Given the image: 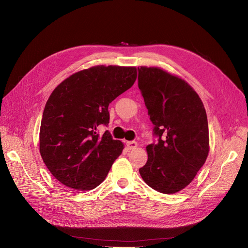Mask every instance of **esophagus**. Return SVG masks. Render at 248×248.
I'll use <instances>...</instances> for the list:
<instances>
[{
	"instance_id": "obj_1",
	"label": "esophagus",
	"mask_w": 248,
	"mask_h": 248,
	"mask_svg": "<svg viewBox=\"0 0 248 248\" xmlns=\"http://www.w3.org/2000/svg\"><path fill=\"white\" fill-rule=\"evenodd\" d=\"M126 147L128 150H135L138 147V142L135 140L132 141H126Z\"/></svg>"
}]
</instances>
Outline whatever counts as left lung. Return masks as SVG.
Instances as JSON below:
<instances>
[{"label": "left lung", "mask_w": 248, "mask_h": 248, "mask_svg": "<svg viewBox=\"0 0 248 248\" xmlns=\"http://www.w3.org/2000/svg\"><path fill=\"white\" fill-rule=\"evenodd\" d=\"M141 91L159 137L148 145V162L139 172L154 190L175 194L187 187L209 153L204 104L184 79L160 67H138Z\"/></svg>", "instance_id": "8db88e82"}]
</instances>
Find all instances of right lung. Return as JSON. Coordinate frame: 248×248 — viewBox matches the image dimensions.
Listing matches in <instances>:
<instances>
[{"mask_svg": "<svg viewBox=\"0 0 248 248\" xmlns=\"http://www.w3.org/2000/svg\"><path fill=\"white\" fill-rule=\"evenodd\" d=\"M135 66L97 65L63 80L49 96L39 134L41 157L60 183L78 191L96 188L124 148L109 132V103L131 88Z\"/></svg>", "mask_w": 248, "mask_h": 248, "instance_id": "1", "label": "right lung"}]
</instances>
